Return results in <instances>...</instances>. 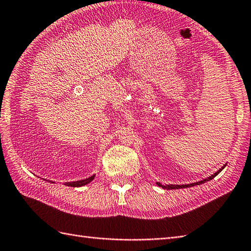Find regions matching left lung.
I'll return each mask as SVG.
<instances>
[{"label": "left lung", "mask_w": 251, "mask_h": 251, "mask_svg": "<svg viewBox=\"0 0 251 251\" xmlns=\"http://www.w3.org/2000/svg\"><path fill=\"white\" fill-rule=\"evenodd\" d=\"M226 167V165L225 166H222L219 170H218V172H216L214 175H211V176H209V177L208 178H206V179H202V180H201V181H197V182H194V183H189V184H181V185H179V184H162V183H159V182H156V184L158 185V186H161V188H163V189H166V190H176V189H184V188H191V186H194V185H200V184H202V183H205V182H207V181H209V180H211V179H214L216 176L218 175V174H220L221 172H222V169Z\"/></svg>", "instance_id": "obj_1"}]
</instances>
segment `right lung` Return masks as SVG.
I'll return each mask as SVG.
<instances>
[{
	"label": "right lung",
	"mask_w": 251,
	"mask_h": 251,
	"mask_svg": "<svg viewBox=\"0 0 251 251\" xmlns=\"http://www.w3.org/2000/svg\"><path fill=\"white\" fill-rule=\"evenodd\" d=\"M95 178V175L90 176V177L86 178V179H83V180H77V181H72V182H66V185L68 186H73V188H78V186H83V185H86L89 182H92ZM45 180V179H44ZM49 182L54 183L52 181H49Z\"/></svg>",
	"instance_id": "1"
}]
</instances>
